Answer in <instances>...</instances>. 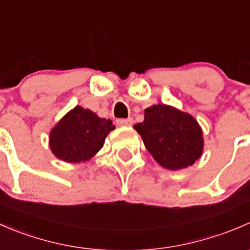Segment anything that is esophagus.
Segmentation results:
<instances>
[{
  "instance_id": "esophagus-1",
  "label": "esophagus",
  "mask_w": 250,
  "mask_h": 250,
  "mask_svg": "<svg viewBox=\"0 0 250 250\" xmlns=\"http://www.w3.org/2000/svg\"><path fill=\"white\" fill-rule=\"evenodd\" d=\"M116 122H117V125H121V127H130L134 121H133V118H121V120H117Z\"/></svg>"
}]
</instances>
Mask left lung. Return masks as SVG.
I'll use <instances>...</instances> for the list:
<instances>
[{"mask_svg": "<svg viewBox=\"0 0 250 250\" xmlns=\"http://www.w3.org/2000/svg\"><path fill=\"white\" fill-rule=\"evenodd\" d=\"M156 162L169 170L192 166L203 153V132L190 113L166 104L145 109L144 121L134 125Z\"/></svg>", "mask_w": 250, "mask_h": 250, "instance_id": "left-lung-1", "label": "left lung"}]
</instances>
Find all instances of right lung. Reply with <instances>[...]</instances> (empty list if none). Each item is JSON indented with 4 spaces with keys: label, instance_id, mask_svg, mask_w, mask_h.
Returning <instances> with one entry per match:
<instances>
[{
    "label": "right lung",
    "instance_id": "add662e5",
    "mask_svg": "<svg viewBox=\"0 0 250 250\" xmlns=\"http://www.w3.org/2000/svg\"><path fill=\"white\" fill-rule=\"evenodd\" d=\"M113 129L112 121L77 105L50 130V151L64 162H85L99 152Z\"/></svg>",
    "mask_w": 250,
    "mask_h": 250
}]
</instances>
